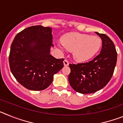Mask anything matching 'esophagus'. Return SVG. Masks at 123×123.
<instances>
[{"instance_id":"esophagus-1","label":"esophagus","mask_w":123,"mask_h":123,"mask_svg":"<svg viewBox=\"0 0 123 123\" xmlns=\"http://www.w3.org/2000/svg\"><path fill=\"white\" fill-rule=\"evenodd\" d=\"M63 64L65 66H68L69 65V62H68V61L67 60L65 59V60L63 61Z\"/></svg>"}]
</instances>
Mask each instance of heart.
<instances>
[{"label": "heart", "instance_id": "b5f03b06", "mask_svg": "<svg viewBox=\"0 0 123 123\" xmlns=\"http://www.w3.org/2000/svg\"><path fill=\"white\" fill-rule=\"evenodd\" d=\"M62 43L57 44L61 51L67 49L73 51L74 60L84 62L92 58L98 52L102 46V40L97 36L74 32L65 34Z\"/></svg>", "mask_w": 123, "mask_h": 123}]
</instances>
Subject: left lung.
<instances>
[{"label":"left lung","mask_w":123,"mask_h":123,"mask_svg":"<svg viewBox=\"0 0 123 123\" xmlns=\"http://www.w3.org/2000/svg\"><path fill=\"white\" fill-rule=\"evenodd\" d=\"M95 34L102 41L100 53L89 62L69 65L70 86L81 94L94 93L104 87L112 77L117 64V52L113 41L104 34Z\"/></svg>","instance_id":"left-lung-1"}]
</instances>
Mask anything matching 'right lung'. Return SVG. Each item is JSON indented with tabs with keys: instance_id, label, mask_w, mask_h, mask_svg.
<instances>
[{
	"instance_id": "1",
	"label": "right lung",
	"mask_w": 123,
	"mask_h": 123,
	"mask_svg": "<svg viewBox=\"0 0 123 123\" xmlns=\"http://www.w3.org/2000/svg\"><path fill=\"white\" fill-rule=\"evenodd\" d=\"M52 28L32 26L17 34L11 45L9 65L19 84L29 90L42 91L48 87L53 77L63 68V58L50 54Z\"/></svg>"
}]
</instances>
